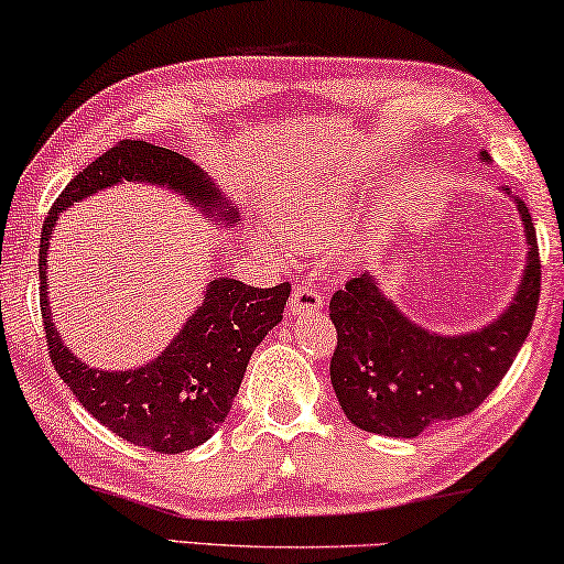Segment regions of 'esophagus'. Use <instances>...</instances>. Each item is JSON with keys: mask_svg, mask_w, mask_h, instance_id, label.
I'll list each match as a JSON object with an SVG mask.
<instances>
[{"mask_svg": "<svg viewBox=\"0 0 564 564\" xmlns=\"http://www.w3.org/2000/svg\"><path fill=\"white\" fill-rule=\"evenodd\" d=\"M321 308H324V295L316 288H311V284H300L292 292L288 313L290 316H305V313H316Z\"/></svg>", "mask_w": 564, "mask_h": 564, "instance_id": "1", "label": "esophagus"}]
</instances>
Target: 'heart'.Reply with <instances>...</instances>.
<instances>
[{
	"label": "heart",
	"instance_id": "heart-1",
	"mask_svg": "<svg viewBox=\"0 0 564 564\" xmlns=\"http://www.w3.org/2000/svg\"><path fill=\"white\" fill-rule=\"evenodd\" d=\"M341 219H345V196L334 186H308L284 199L269 215V225L292 246H324ZM256 246L280 256V246L272 238H256Z\"/></svg>",
	"mask_w": 564,
	"mask_h": 564
}]
</instances>
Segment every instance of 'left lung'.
<instances>
[{"instance_id":"1","label":"left lung","mask_w":564,"mask_h":564,"mask_svg":"<svg viewBox=\"0 0 564 564\" xmlns=\"http://www.w3.org/2000/svg\"><path fill=\"white\" fill-rule=\"evenodd\" d=\"M481 163H492L485 150ZM521 215L525 267L508 308L464 334L430 332L399 308L376 272L336 290L328 311L336 326L332 386L347 420L365 433L416 437L435 422L477 409L497 389L531 332L541 264L529 207L502 188Z\"/></svg>"}]
</instances>
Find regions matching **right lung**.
I'll use <instances>...</instances> for the list:
<instances>
[{"label": "right lung", "instance_id": "add662e5", "mask_svg": "<svg viewBox=\"0 0 564 564\" xmlns=\"http://www.w3.org/2000/svg\"><path fill=\"white\" fill-rule=\"evenodd\" d=\"M123 181L184 196L219 228H232L240 219L238 207L194 160L150 142L123 139L69 181L43 223L39 248L43 328L56 372L100 425L155 453H184L207 443L225 422L253 349L282 321L290 284L259 290L230 276H212L199 308L155 360L131 370H104L83 362L64 345L51 316L46 282L51 236L64 209Z\"/></svg>", "mask_w": 564, "mask_h": 564}]
</instances>
